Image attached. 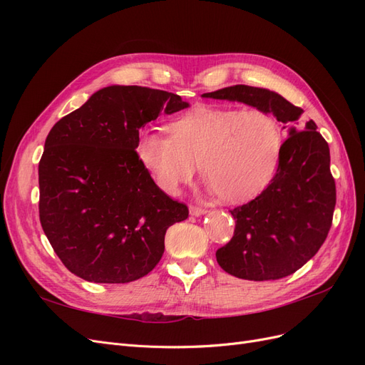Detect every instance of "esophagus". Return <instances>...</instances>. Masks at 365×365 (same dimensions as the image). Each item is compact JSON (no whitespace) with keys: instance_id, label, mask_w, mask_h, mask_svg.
I'll return each instance as SVG.
<instances>
[{"instance_id":"1","label":"esophagus","mask_w":365,"mask_h":365,"mask_svg":"<svg viewBox=\"0 0 365 365\" xmlns=\"http://www.w3.org/2000/svg\"><path fill=\"white\" fill-rule=\"evenodd\" d=\"M189 212H190V215L192 216H201V215H204L207 210L205 208H202V207H196V205H190V208H189Z\"/></svg>"}]
</instances>
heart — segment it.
<instances>
[{
  "instance_id": "obj_1",
  "label": "heart",
  "mask_w": 365,
  "mask_h": 365,
  "mask_svg": "<svg viewBox=\"0 0 365 365\" xmlns=\"http://www.w3.org/2000/svg\"><path fill=\"white\" fill-rule=\"evenodd\" d=\"M170 134L143 129L135 152L160 189L176 195L201 164L204 180L220 201L247 202L262 193L279 168L283 129L263 109L197 105L176 117Z\"/></svg>"
}]
</instances>
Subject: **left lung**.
I'll return each mask as SVG.
<instances>
[{"label": "left lung", "instance_id": "left-lung-1", "mask_svg": "<svg viewBox=\"0 0 365 365\" xmlns=\"http://www.w3.org/2000/svg\"><path fill=\"white\" fill-rule=\"evenodd\" d=\"M202 97L240 102L271 113L289 128L274 178L257 197L230 213L235 235L216 251L225 272L263 282L288 277L322 248L336 204L327 141L303 109L280 94L248 85L227 86Z\"/></svg>", "mask_w": 365, "mask_h": 365}]
</instances>
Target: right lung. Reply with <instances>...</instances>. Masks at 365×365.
<instances>
[{
  "label": "right lung",
  "instance_id": "obj_1",
  "mask_svg": "<svg viewBox=\"0 0 365 365\" xmlns=\"http://www.w3.org/2000/svg\"><path fill=\"white\" fill-rule=\"evenodd\" d=\"M189 106L173 93L106 86L48 132L39 161V219L62 263L93 283L145 277L165 231L189 216L153 182L135 152L138 130Z\"/></svg>",
  "mask_w": 365,
  "mask_h": 365
}]
</instances>
